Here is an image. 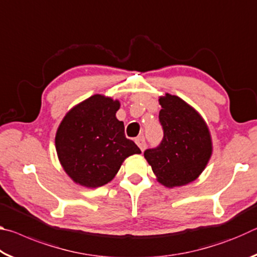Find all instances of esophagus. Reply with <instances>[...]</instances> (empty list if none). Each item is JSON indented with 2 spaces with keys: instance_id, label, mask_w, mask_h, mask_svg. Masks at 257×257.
<instances>
[{
  "instance_id": "obj_1",
  "label": "esophagus",
  "mask_w": 257,
  "mask_h": 257,
  "mask_svg": "<svg viewBox=\"0 0 257 257\" xmlns=\"http://www.w3.org/2000/svg\"><path fill=\"white\" fill-rule=\"evenodd\" d=\"M135 142H136V144L138 145L139 149L143 152L146 149V142H145V137L144 136H139L136 139H135Z\"/></svg>"
}]
</instances>
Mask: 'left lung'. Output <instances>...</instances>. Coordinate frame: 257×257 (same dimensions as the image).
Returning a JSON list of instances; mask_svg holds the SVG:
<instances>
[{
    "instance_id": "8db88e82",
    "label": "left lung",
    "mask_w": 257,
    "mask_h": 257,
    "mask_svg": "<svg viewBox=\"0 0 257 257\" xmlns=\"http://www.w3.org/2000/svg\"><path fill=\"white\" fill-rule=\"evenodd\" d=\"M160 105L163 139L144 156L161 184L184 186L201 175L211 158L210 132L202 116L178 96L167 94Z\"/></svg>"
}]
</instances>
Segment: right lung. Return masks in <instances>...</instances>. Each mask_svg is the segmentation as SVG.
I'll use <instances>...</instances> for the list:
<instances>
[{"instance_id":"add662e5","label":"right lung","mask_w":257,"mask_h":257,"mask_svg":"<svg viewBox=\"0 0 257 257\" xmlns=\"http://www.w3.org/2000/svg\"><path fill=\"white\" fill-rule=\"evenodd\" d=\"M119 101L94 95L67 113L55 136L61 164L71 179L96 188L111 181L123 160L141 150L115 118Z\"/></svg>"}]
</instances>
